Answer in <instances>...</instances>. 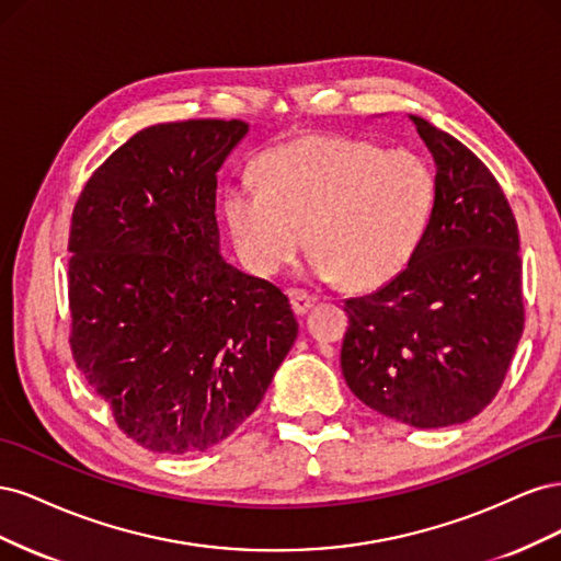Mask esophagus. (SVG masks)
<instances>
[{
  "label": "esophagus",
  "mask_w": 561,
  "mask_h": 561,
  "mask_svg": "<svg viewBox=\"0 0 561 561\" xmlns=\"http://www.w3.org/2000/svg\"><path fill=\"white\" fill-rule=\"evenodd\" d=\"M290 301H293V311L297 316H304L311 311V307L316 304V295H309L304 290H290Z\"/></svg>",
  "instance_id": "34e87169"
}]
</instances>
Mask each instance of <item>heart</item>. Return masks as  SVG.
<instances>
[{
    "instance_id": "b5f03b06",
    "label": "heart",
    "mask_w": 561,
    "mask_h": 561,
    "mask_svg": "<svg viewBox=\"0 0 561 561\" xmlns=\"http://www.w3.org/2000/svg\"><path fill=\"white\" fill-rule=\"evenodd\" d=\"M260 184H231L225 222L252 276L271 278L304 245L322 280L367 290L398 278L431 231L433 165L412 149L344 135H307L268 149Z\"/></svg>"
}]
</instances>
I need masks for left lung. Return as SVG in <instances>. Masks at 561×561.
Here are the masks:
<instances>
[{
    "mask_svg": "<svg viewBox=\"0 0 561 561\" xmlns=\"http://www.w3.org/2000/svg\"><path fill=\"white\" fill-rule=\"evenodd\" d=\"M437 208L412 264L346 299L342 375L353 396L414 428H445L494 400L524 330L515 215L496 178L426 118Z\"/></svg>",
    "mask_w": 561,
    "mask_h": 561,
    "instance_id": "1",
    "label": "left lung"
}]
</instances>
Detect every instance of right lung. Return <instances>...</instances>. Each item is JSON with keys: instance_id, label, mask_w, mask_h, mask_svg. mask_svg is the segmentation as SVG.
<instances>
[{"instance_id": "right-lung-1", "label": "right lung", "mask_w": 561, "mask_h": 561, "mask_svg": "<svg viewBox=\"0 0 561 561\" xmlns=\"http://www.w3.org/2000/svg\"><path fill=\"white\" fill-rule=\"evenodd\" d=\"M250 126H149L83 186L70 229L72 355L130 439L222 443L257 410L299 325L268 280L222 257L217 171Z\"/></svg>"}]
</instances>
